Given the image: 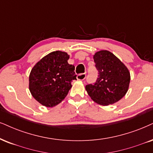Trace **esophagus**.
<instances>
[{
    "mask_svg": "<svg viewBox=\"0 0 153 153\" xmlns=\"http://www.w3.org/2000/svg\"><path fill=\"white\" fill-rule=\"evenodd\" d=\"M85 78H86L85 73H80V74H78L77 75V79L79 80H83Z\"/></svg>",
    "mask_w": 153,
    "mask_h": 153,
    "instance_id": "obj_1",
    "label": "esophagus"
}]
</instances>
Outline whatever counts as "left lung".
<instances>
[{"mask_svg": "<svg viewBox=\"0 0 153 153\" xmlns=\"http://www.w3.org/2000/svg\"><path fill=\"white\" fill-rule=\"evenodd\" d=\"M98 78L85 86L91 99L107 106L121 99L128 90L130 73L126 66L109 51H97L93 56Z\"/></svg>", "mask_w": 153, "mask_h": 153, "instance_id": "obj_1", "label": "left lung"}]
</instances>
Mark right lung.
I'll use <instances>...</instances> for the list:
<instances>
[{
	"instance_id": "1",
	"label": "right lung",
	"mask_w": 153,
	"mask_h": 153,
	"mask_svg": "<svg viewBox=\"0 0 153 153\" xmlns=\"http://www.w3.org/2000/svg\"><path fill=\"white\" fill-rule=\"evenodd\" d=\"M69 55L61 51L49 53L33 67L29 77L30 91L36 101L47 107L57 105L66 97L76 80Z\"/></svg>"
}]
</instances>
